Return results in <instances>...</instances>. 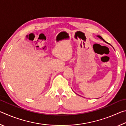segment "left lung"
<instances>
[{
    "label": "left lung",
    "instance_id": "1",
    "mask_svg": "<svg viewBox=\"0 0 126 126\" xmlns=\"http://www.w3.org/2000/svg\"><path fill=\"white\" fill-rule=\"evenodd\" d=\"M97 37H98L99 38H100V39H102V40H103V42H106V43H107L106 41H105V40H104L103 39V38H102V37H101V36H100V35H97Z\"/></svg>",
    "mask_w": 126,
    "mask_h": 126
}]
</instances>
